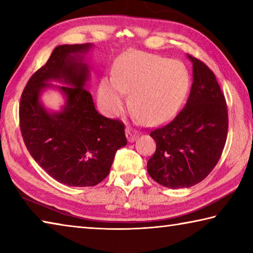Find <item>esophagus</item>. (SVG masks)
I'll list each match as a JSON object with an SVG mask.
<instances>
[{
  "instance_id": "esophagus-1",
  "label": "esophagus",
  "mask_w": 253,
  "mask_h": 253,
  "mask_svg": "<svg viewBox=\"0 0 253 253\" xmlns=\"http://www.w3.org/2000/svg\"><path fill=\"white\" fill-rule=\"evenodd\" d=\"M126 136H127V139L129 143L135 142L137 139V137L139 136V132L137 131L134 128H130V127H126Z\"/></svg>"
}]
</instances>
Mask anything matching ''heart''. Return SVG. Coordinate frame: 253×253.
<instances>
[{
	"mask_svg": "<svg viewBox=\"0 0 253 253\" xmlns=\"http://www.w3.org/2000/svg\"><path fill=\"white\" fill-rule=\"evenodd\" d=\"M191 77L178 60L145 52L119 58L113 77H104L99 99L110 114H118L130 93V107L145 124L164 123L176 115L187 96Z\"/></svg>",
	"mask_w": 253,
	"mask_h": 253,
	"instance_id": "heart-1",
	"label": "heart"
}]
</instances>
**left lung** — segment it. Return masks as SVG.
I'll use <instances>...</instances> for the list:
<instances>
[{"mask_svg":"<svg viewBox=\"0 0 253 253\" xmlns=\"http://www.w3.org/2000/svg\"><path fill=\"white\" fill-rule=\"evenodd\" d=\"M193 63V84L186 105L168 125L151 136L156 152L147 163L154 181L169 188L190 187L208 176L223 152L228 108L215 76L202 61Z\"/></svg>","mask_w":253,"mask_h":253,"instance_id":"8db88e82","label":"left lung"}]
</instances>
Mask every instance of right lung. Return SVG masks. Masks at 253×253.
<instances>
[{"label": "right lung", "mask_w": 253, "mask_h": 253, "mask_svg": "<svg viewBox=\"0 0 253 253\" xmlns=\"http://www.w3.org/2000/svg\"><path fill=\"white\" fill-rule=\"evenodd\" d=\"M92 46H55L21 96L20 128L25 146L51 177L69 186L100 183L109 174L117 149L127 144L124 124L98 113L85 89L90 78L85 54ZM46 88H57L65 98L60 111H50L42 102Z\"/></svg>", "instance_id": "add662e5"}]
</instances>
